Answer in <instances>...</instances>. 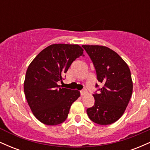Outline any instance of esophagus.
<instances>
[{
	"label": "esophagus",
	"mask_w": 150,
	"mask_h": 150,
	"mask_svg": "<svg viewBox=\"0 0 150 150\" xmlns=\"http://www.w3.org/2000/svg\"><path fill=\"white\" fill-rule=\"evenodd\" d=\"M86 93H87V91H86V89H82V90L80 91V94L82 96L85 95Z\"/></svg>",
	"instance_id": "34e87169"
}]
</instances>
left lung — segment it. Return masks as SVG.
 Returning a JSON list of instances; mask_svg holds the SVG:
<instances>
[{
  "mask_svg": "<svg viewBox=\"0 0 150 150\" xmlns=\"http://www.w3.org/2000/svg\"><path fill=\"white\" fill-rule=\"evenodd\" d=\"M82 46L92 60L98 81L103 84L93 94L94 105L87 108V115L97 124H111L122 116L132 96L130 70L119 55L106 46Z\"/></svg>",
  "mask_w": 150,
  "mask_h": 150,
  "instance_id": "obj_1",
  "label": "left lung"
}]
</instances>
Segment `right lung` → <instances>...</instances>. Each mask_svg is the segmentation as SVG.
I'll return each instance as SVG.
<instances>
[{"instance_id":"add662e5","label":"right lung","mask_w":150,"mask_h":150,"mask_svg":"<svg viewBox=\"0 0 150 150\" xmlns=\"http://www.w3.org/2000/svg\"><path fill=\"white\" fill-rule=\"evenodd\" d=\"M83 51L77 44H52L29 65L24 82L25 97L34 116L44 124L64 122L72 104L80 96L78 90L63 88L58 82H63L76 58L85 56Z\"/></svg>"}]
</instances>
